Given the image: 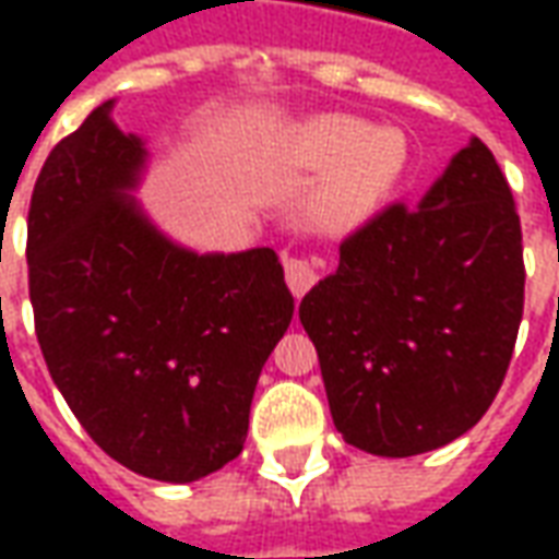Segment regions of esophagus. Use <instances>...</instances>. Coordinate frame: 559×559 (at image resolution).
<instances>
[{
    "label": "esophagus",
    "instance_id": "1",
    "mask_svg": "<svg viewBox=\"0 0 559 559\" xmlns=\"http://www.w3.org/2000/svg\"><path fill=\"white\" fill-rule=\"evenodd\" d=\"M284 278H287V287L296 299H302L305 293L311 290L320 278V272H317L314 263H308L302 257H290V260H284Z\"/></svg>",
    "mask_w": 559,
    "mask_h": 559
}]
</instances>
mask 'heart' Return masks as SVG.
Wrapping results in <instances>:
<instances>
[{
	"label": "heart",
	"instance_id": "obj_1",
	"mask_svg": "<svg viewBox=\"0 0 559 559\" xmlns=\"http://www.w3.org/2000/svg\"><path fill=\"white\" fill-rule=\"evenodd\" d=\"M287 148L308 170H326L308 197V212L323 227L374 218L413 173L411 138L356 116H314L293 128Z\"/></svg>",
	"mask_w": 559,
	"mask_h": 559
}]
</instances>
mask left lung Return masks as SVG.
Wrapping results in <instances>:
<instances>
[{
    "instance_id": "8db88e82",
    "label": "left lung",
    "mask_w": 559,
    "mask_h": 559,
    "mask_svg": "<svg viewBox=\"0 0 559 559\" xmlns=\"http://www.w3.org/2000/svg\"><path fill=\"white\" fill-rule=\"evenodd\" d=\"M524 311L515 200L469 138L416 209L389 206L341 245L299 305L344 440L383 457L452 443L491 407Z\"/></svg>"
}]
</instances>
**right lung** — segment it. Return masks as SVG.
<instances>
[{"label":"right lung","instance_id":"add662e5","mask_svg":"<svg viewBox=\"0 0 559 559\" xmlns=\"http://www.w3.org/2000/svg\"><path fill=\"white\" fill-rule=\"evenodd\" d=\"M116 98L47 155L29 206V299L44 362L95 443L146 479L197 481L242 452L269 353L293 320L272 248L200 254L134 191L146 138Z\"/></svg>","mask_w":559,"mask_h":559}]
</instances>
